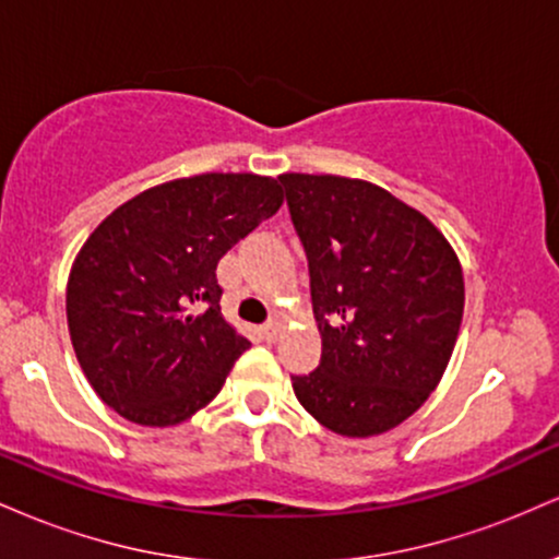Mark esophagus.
Here are the masks:
<instances>
[{
  "label": "esophagus",
  "mask_w": 559,
  "mask_h": 559,
  "mask_svg": "<svg viewBox=\"0 0 559 559\" xmlns=\"http://www.w3.org/2000/svg\"><path fill=\"white\" fill-rule=\"evenodd\" d=\"M278 333H281V323H278V320H267V323L262 325V336L271 338V342H273V338H278Z\"/></svg>",
  "instance_id": "obj_1"
}]
</instances>
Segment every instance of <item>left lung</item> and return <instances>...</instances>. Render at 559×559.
Masks as SVG:
<instances>
[{"label":"left lung","instance_id":"8db88e82","mask_svg":"<svg viewBox=\"0 0 559 559\" xmlns=\"http://www.w3.org/2000/svg\"><path fill=\"white\" fill-rule=\"evenodd\" d=\"M310 267L323 355L292 376L301 407L365 439L407 420L444 376L463 323V267L418 210L342 176H278Z\"/></svg>","mask_w":559,"mask_h":559}]
</instances>
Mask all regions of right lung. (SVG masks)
Listing matches in <instances>:
<instances>
[{"instance_id":"right-lung-1","label":"right lung","mask_w":559,"mask_h":559,"mask_svg":"<svg viewBox=\"0 0 559 559\" xmlns=\"http://www.w3.org/2000/svg\"><path fill=\"white\" fill-rule=\"evenodd\" d=\"M275 178L204 173L128 199L83 243L68 329L102 402L139 426L210 404L249 342L223 320L217 262L278 213Z\"/></svg>"}]
</instances>
